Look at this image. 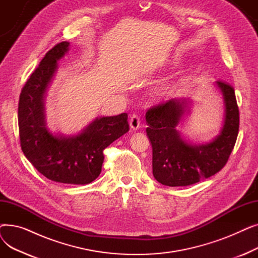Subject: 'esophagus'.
<instances>
[{
	"mask_svg": "<svg viewBox=\"0 0 258 258\" xmlns=\"http://www.w3.org/2000/svg\"><path fill=\"white\" fill-rule=\"evenodd\" d=\"M130 126L133 131H137L140 127V118H139V116H137V115L131 116Z\"/></svg>",
	"mask_w": 258,
	"mask_h": 258,
	"instance_id": "1",
	"label": "esophagus"
}]
</instances>
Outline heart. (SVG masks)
<instances>
[{
  "label": "heart",
  "instance_id": "1",
  "mask_svg": "<svg viewBox=\"0 0 258 258\" xmlns=\"http://www.w3.org/2000/svg\"><path fill=\"white\" fill-rule=\"evenodd\" d=\"M177 61H175V59H173V63H175ZM173 94V91L171 89H161L159 90L158 92H156V96L158 98H168L170 96H172Z\"/></svg>",
  "mask_w": 258,
  "mask_h": 258
}]
</instances>
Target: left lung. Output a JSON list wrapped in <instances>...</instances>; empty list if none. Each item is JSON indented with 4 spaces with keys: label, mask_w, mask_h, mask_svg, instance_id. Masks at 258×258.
I'll return each instance as SVG.
<instances>
[{
    "label": "left lung",
    "mask_w": 258,
    "mask_h": 258,
    "mask_svg": "<svg viewBox=\"0 0 258 258\" xmlns=\"http://www.w3.org/2000/svg\"><path fill=\"white\" fill-rule=\"evenodd\" d=\"M215 87L224 99V124L209 142L192 143L178 128L190 112V98H173L146 112L153 173L159 183L170 187L192 185L210 178L226 165L236 142L239 113L234 89L222 81H216Z\"/></svg>",
    "instance_id": "left-lung-1"
}]
</instances>
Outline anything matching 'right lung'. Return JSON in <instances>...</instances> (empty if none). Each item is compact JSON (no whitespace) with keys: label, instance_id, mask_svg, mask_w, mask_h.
Segmentation results:
<instances>
[{"label":"right lung","instance_id":"right-lung-1","mask_svg":"<svg viewBox=\"0 0 258 258\" xmlns=\"http://www.w3.org/2000/svg\"><path fill=\"white\" fill-rule=\"evenodd\" d=\"M62 42L47 52L24 86L19 101V131L25 157L51 181L86 185L101 172L103 150L128 132L127 114L95 118L74 135L52 133L47 126L45 99L60 60L69 51Z\"/></svg>","mask_w":258,"mask_h":258}]
</instances>
